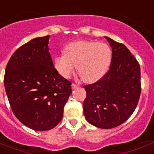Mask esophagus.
<instances>
[{"label": "esophagus", "mask_w": 154, "mask_h": 154, "mask_svg": "<svg viewBox=\"0 0 154 154\" xmlns=\"http://www.w3.org/2000/svg\"><path fill=\"white\" fill-rule=\"evenodd\" d=\"M77 87H78V85H76V84H74V83H72V89H76V88H77Z\"/></svg>", "instance_id": "1"}]
</instances>
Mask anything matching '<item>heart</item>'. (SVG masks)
<instances>
[{
  "label": "heart",
  "instance_id": "b5f03b06",
  "mask_svg": "<svg viewBox=\"0 0 154 154\" xmlns=\"http://www.w3.org/2000/svg\"><path fill=\"white\" fill-rule=\"evenodd\" d=\"M65 55L58 56L54 66L62 77L69 78L77 72L85 82H95L107 72L112 60V49L105 43L88 41L72 42L65 47Z\"/></svg>",
  "mask_w": 154,
  "mask_h": 154
}]
</instances>
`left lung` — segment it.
Wrapping results in <instances>:
<instances>
[{"mask_svg": "<svg viewBox=\"0 0 154 154\" xmlns=\"http://www.w3.org/2000/svg\"><path fill=\"white\" fill-rule=\"evenodd\" d=\"M112 47L109 69L86 91L84 115L87 122L101 129H112L129 119L141 95V69L125 45L105 37Z\"/></svg>", "mask_w": 154, "mask_h": 154, "instance_id": "obj_1", "label": "left lung"}]
</instances>
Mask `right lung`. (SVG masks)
<instances>
[{
  "label": "right lung",
  "mask_w": 154,
  "mask_h": 154,
  "mask_svg": "<svg viewBox=\"0 0 154 154\" xmlns=\"http://www.w3.org/2000/svg\"><path fill=\"white\" fill-rule=\"evenodd\" d=\"M49 40V36L37 37L17 49L4 77L12 111L22 124L37 131L57 125L72 93L71 82L54 68Z\"/></svg>",
  "instance_id": "1"
}]
</instances>
